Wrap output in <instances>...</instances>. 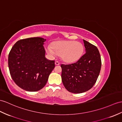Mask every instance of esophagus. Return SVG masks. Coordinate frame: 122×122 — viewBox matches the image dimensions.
<instances>
[{
  "label": "esophagus",
  "instance_id": "obj_1",
  "mask_svg": "<svg viewBox=\"0 0 122 122\" xmlns=\"http://www.w3.org/2000/svg\"><path fill=\"white\" fill-rule=\"evenodd\" d=\"M55 64L56 65H60V63H59V62L58 61H56L55 62Z\"/></svg>",
  "mask_w": 122,
  "mask_h": 122
}]
</instances>
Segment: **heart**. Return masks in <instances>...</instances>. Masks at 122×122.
I'll return each instance as SVG.
<instances>
[{
    "label": "heart",
    "instance_id": "b5f03b06",
    "mask_svg": "<svg viewBox=\"0 0 122 122\" xmlns=\"http://www.w3.org/2000/svg\"><path fill=\"white\" fill-rule=\"evenodd\" d=\"M46 51L53 56L61 55L65 62L72 63L81 57L84 52V46L81 43L75 41H59L54 43L53 47L47 46Z\"/></svg>",
    "mask_w": 122,
    "mask_h": 122
}]
</instances>
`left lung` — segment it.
Masks as SVG:
<instances>
[{
	"label": "left lung",
	"instance_id": "1",
	"mask_svg": "<svg viewBox=\"0 0 122 122\" xmlns=\"http://www.w3.org/2000/svg\"><path fill=\"white\" fill-rule=\"evenodd\" d=\"M86 53L76 63L61 64L62 82L66 90L79 94L86 92L95 84L102 61L97 47L83 40Z\"/></svg>",
	"mask_w": 122,
	"mask_h": 122
}]
</instances>
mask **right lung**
Instances as JSON below:
<instances>
[{
    "instance_id": "right-lung-1",
    "label": "right lung",
    "mask_w": 122,
    "mask_h": 122,
    "mask_svg": "<svg viewBox=\"0 0 122 122\" xmlns=\"http://www.w3.org/2000/svg\"><path fill=\"white\" fill-rule=\"evenodd\" d=\"M46 39L34 37L19 40L9 54L8 65L15 84L26 91L36 92L46 85L55 61L47 59L43 44Z\"/></svg>"
}]
</instances>
